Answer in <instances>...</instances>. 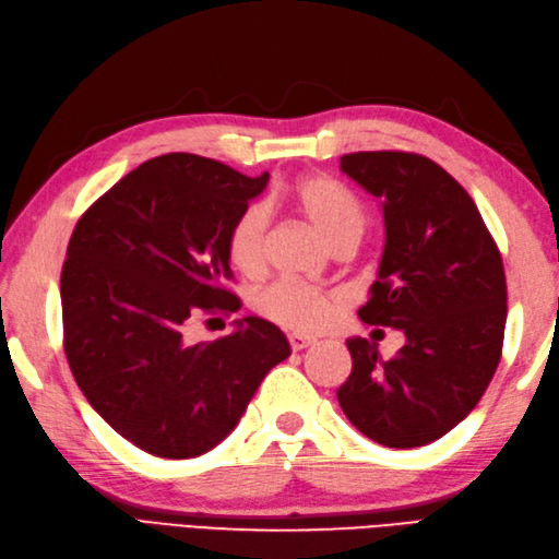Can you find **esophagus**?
I'll return each instance as SVG.
<instances>
[{"instance_id":"esophagus-1","label":"esophagus","mask_w":559,"mask_h":559,"mask_svg":"<svg viewBox=\"0 0 559 559\" xmlns=\"http://www.w3.org/2000/svg\"><path fill=\"white\" fill-rule=\"evenodd\" d=\"M287 341H290L293 353H301V349H306L308 345H313L311 338H306V336H301V334H290V336H287Z\"/></svg>"}]
</instances>
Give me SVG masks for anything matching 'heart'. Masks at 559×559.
<instances>
[{
	"label": "heart",
	"instance_id": "b5f03b06",
	"mask_svg": "<svg viewBox=\"0 0 559 559\" xmlns=\"http://www.w3.org/2000/svg\"><path fill=\"white\" fill-rule=\"evenodd\" d=\"M290 202L297 212L313 223L316 230L332 243H357L364 233V212L359 202L338 181L324 175L299 179L290 189ZM269 210L255 202L235 218L227 233V258L246 276H255L266 260ZM260 313L299 334H318L332 324L345 308V295L338 290H318L297 281H278L260 295Z\"/></svg>",
	"mask_w": 559,
	"mask_h": 559
}]
</instances>
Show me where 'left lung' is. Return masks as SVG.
Listing matches in <instances>:
<instances>
[{
  "label": "left lung",
  "mask_w": 559,
  "mask_h": 559,
  "mask_svg": "<svg viewBox=\"0 0 559 559\" xmlns=\"http://www.w3.org/2000/svg\"><path fill=\"white\" fill-rule=\"evenodd\" d=\"M341 170L382 202L384 251L366 324L401 329L384 361L347 338L353 373L336 391L345 417L391 449L424 447L459 426L502 357L507 278L498 243L463 186L409 152L341 156Z\"/></svg>",
  "instance_id": "obj_1"
}]
</instances>
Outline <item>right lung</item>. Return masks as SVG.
Here are the masks:
<instances>
[{"mask_svg": "<svg viewBox=\"0 0 559 559\" xmlns=\"http://www.w3.org/2000/svg\"><path fill=\"white\" fill-rule=\"evenodd\" d=\"M269 175L195 154H163L121 177L80 216L61 266L64 353L90 405L158 459H195L239 424L264 376L290 357L272 322L193 343L200 316L241 301L227 233Z\"/></svg>", "mask_w": 559, "mask_h": 559, "instance_id": "1", "label": "right lung"}]
</instances>
